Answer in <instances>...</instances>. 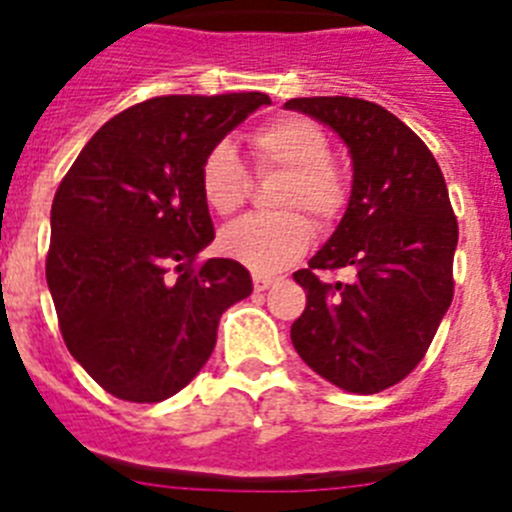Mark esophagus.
<instances>
[{
  "label": "esophagus",
  "mask_w": 512,
  "mask_h": 512,
  "mask_svg": "<svg viewBox=\"0 0 512 512\" xmlns=\"http://www.w3.org/2000/svg\"><path fill=\"white\" fill-rule=\"evenodd\" d=\"M271 284H274V279L271 277H264V274H253V289H256V292H266Z\"/></svg>",
  "instance_id": "34e87169"
}]
</instances>
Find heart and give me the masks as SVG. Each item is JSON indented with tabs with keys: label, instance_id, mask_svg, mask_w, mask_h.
I'll list each match as a JSON object with an SVG mask.
<instances>
[{
	"label": "heart",
	"instance_id": "b5f03b06",
	"mask_svg": "<svg viewBox=\"0 0 512 512\" xmlns=\"http://www.w3.org/2000/svg\"><path fill=\"white\" fill-rule=\"evenodd\" d=\"M261 171L289 176L279 210H305L318 225H330L346 207V182L330 166V140L305 117H279L251 135ZM200 192L217 215H233L248 197V174L228 140H220L200 164ZM312 225L300 212L277 217H243L220 233V248L256 274H274L305 256Z\"/></svg>",
	"mask_w": 512,
	"mask_h": 512
}]
</instances>
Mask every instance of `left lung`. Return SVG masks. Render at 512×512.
Returning <instances> with one entry per match:
<instances>
[{"label": "left lung", "instance_id": "left-lung-1", "mask_svg": "<svg viewBox=\"0 0 512 512\" xmlns=\"http://www.w3.org/2000/svg\"><path fill=\"white\" fill-rule=\"evenodd\" d=\"M328 125L354 164L341 223L295 282L307 307L292 343L312 372L346 392L374 395L408 377L454 297L459 225L436 158L392 112L356 97L284 102ZM355 269L351 285L319 282L320 268Z\"/></svg>", "mask_w": 512, "mask_h": 512}]
</instances>
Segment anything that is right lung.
<instances>
[{
	"label": "right lung",
	"instance_id": "1",
	"mask_svg": "<svg viewBox=\"0 0 512 512\" xmlns=\"http://www.w3.org/2000/svg\"><path fill=\"white\" fill-rule=\"evenodd\" d=\"M261 104V92L148 99L104 122L63 176L45 279L71 356L120 400L187 387L220 315L253 292L238 261H194L215 238L202 158Z\"/></svg>",
	"mask_w": 512,
	"mask_h": 512
}]
</instances>
